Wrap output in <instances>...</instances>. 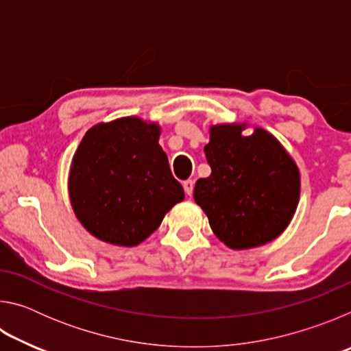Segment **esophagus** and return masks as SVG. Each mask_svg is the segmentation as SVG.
Returning <instances> with one entry per match:
<instances>
[{"instance_id": "esophagus-1", "label": "esophagus", "mask_w": 351, "mask_h": 351, "mask_svg": "<svg viewBox=\"0 0 351 351\" xmlns=\"http://www.w3.org/2000/svg\"><path fill=\"white\" fill-rule=\"evenodd\" d=\"M193 186H195V182L192 181V180H187V181H184L182 182V187H184V192H186L189 197L190 195L193 193Z\"/></svg>"}]
</instances>
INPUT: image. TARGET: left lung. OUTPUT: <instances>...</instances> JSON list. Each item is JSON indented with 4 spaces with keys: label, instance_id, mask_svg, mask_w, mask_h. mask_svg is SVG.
<instances>
[{
    "label": "left lung",
    "instance_id": "1",
    "mask_svg": "<svg viewBox=\"0 0 351 351\" xmlns=\"http://www.w3.org/2000/svg\"><path fill=\"white\" fill-rule=\"evenodd\" d=\"M245 123L210 128L204 147L212 173L201 178L193 198L219 240L230 249H249L277 239L293 218L300 197V175L293 158L263 128L243 136Z\"/></svg>",
    "mask_w": 351,
    "mask_h": 351
}]
</instances>
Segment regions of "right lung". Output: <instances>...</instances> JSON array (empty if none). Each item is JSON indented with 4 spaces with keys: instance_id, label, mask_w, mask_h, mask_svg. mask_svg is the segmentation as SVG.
Returning <instances> with one entry per match:
<instances>
[{
    "instance_id": "1",
    "label": "right lung",
    "mask_w": 351,
    "mask_h": 351,
    "mask_svg": "<svg viewBox=\"0 0 351 351\" xmlns=\"http://www.w3.org/2000/svg\"><path fill=\"white\" fill-rule=\"evenodd\" d=\"M158 139L156 123L139 117L97 123L82 139L71 164L69 198L75 217L96 239L139 245L184 199Z\"/></svg>"
}]
</instances>
